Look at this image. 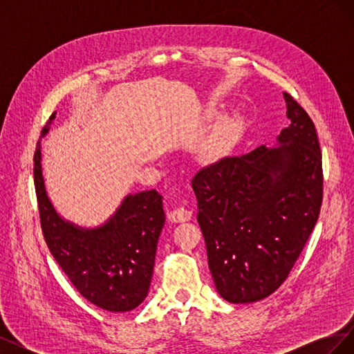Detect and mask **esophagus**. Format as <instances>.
Listing matches in <instances>:
<instances>
[{"label": "esophagus", "instance_id": "esophagus-1", "mask_svg": "<svg viewBox=\"0 0 354 354\" xmlns=\"http://www.w3.org/2000/svg\"><path fill=\"white\" fill-rule=\"evenodd\" d=\"M190 217H192V212L185 207H178L168 212V220H171L173 223H185V221H189Z\"/></svg>", "mask_w": 354, "mask_h": 354}]
</instances>
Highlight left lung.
<instances>
[{"label":"left lung","mask_w":354,"mask_h":354,"mask_svg":"<svg viewBox=\"0 0 354 354\" xmlns=\"http://www.w3.org/2000/svg\"><path fill=\"white\" fill-rule=\"evenodd\" d=\"M283 97L291 125L279 147L223 158L192 180L214 283L234 304L259 301L283 283L322 207L315 124L291 94Z\"/></svg>","instance_id":"left-lung-1"}]
</instances>
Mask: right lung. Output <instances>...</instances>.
I'll return each instance as SVG.
<instances>
[{"instance_id": "obj_1", "label": "right lung", "mask_w": 354, "mask_h": 354, "mask_svg": "<svg viewBox=\"0 0 354 354\" xmlns=\"http://www.w3.org/2000/svg\"><path fill=\"white\" fill-rule=\"evenodd\" d=\"M55 115L41 137L47 134ZM34 180L42 234L77 291L109 312L136 308L151 286L156 245L165 223L162 195L156 190L128 195L108 223L85 230L60 218L53 208L42 177L39 142L34 153Z\"/></svg>"}]
</instances>
